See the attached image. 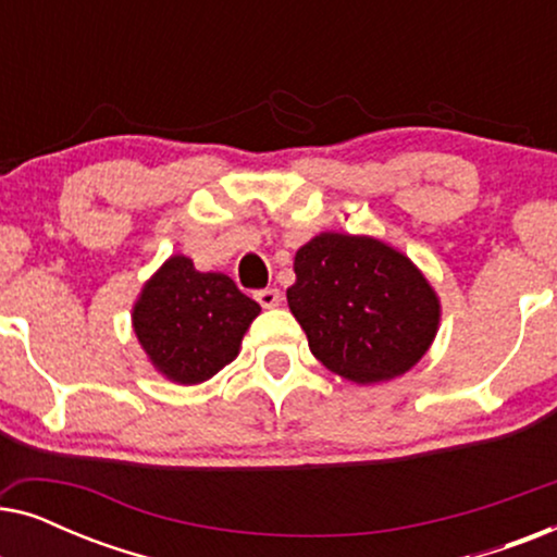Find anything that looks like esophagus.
Here are the masks:
<instances>
[{
  "instance_id": "34e87169",
  "label": "esophagus",
  "mask_w": 557,
  "mask_h": 557,
  "mask_svg": "<svg viewBox=\"0 0 557 557\" xmlns=\"http://www.w3.org/2000/svg\"><path fill=\"white\" fill-rule=\"evenodd\" d=\"M256 301L261 304L263 309H273V307H278L281 292L278 288H261V292H256Z\"/></svg>"
}]
</instances>
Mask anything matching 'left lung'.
Returning a JSON list of instances; mask_svg holds the SVG:
<instances>
[{"label":"left lung","instance_id":"1","mask_svg":"<svg viewBox=\"0 0 557 557\" xmlns=\"http://www.w3.org/2000/svg\"><path fill=\"white\" fill-rule=\"evenodd\" d=\"M288 309L309 349L357 385L406 375L436 339L441 299L423 271L372 235L319 233L296 250Z\"/></svg>","mask_w":557,"mask_h":557}]
</instances>
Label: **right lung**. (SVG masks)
Listing matches in <instances>:
<instances>
[{"label":"right lung","mask_w":557,"mask_h":557,"mask_svg":"<svg viewBox=\"0 0 557 557\" xmlns=\"http://www.w3.org/2000/svg\"><path fill=\"white\" fill-rule=\"evenodd\" d=\"M261 307L225 273H202L193 258L170 256L141 286L132 309L136 339L159 375L200 385L240 352Z\"/></svg>","instance_id":"1"}]
</instances>
